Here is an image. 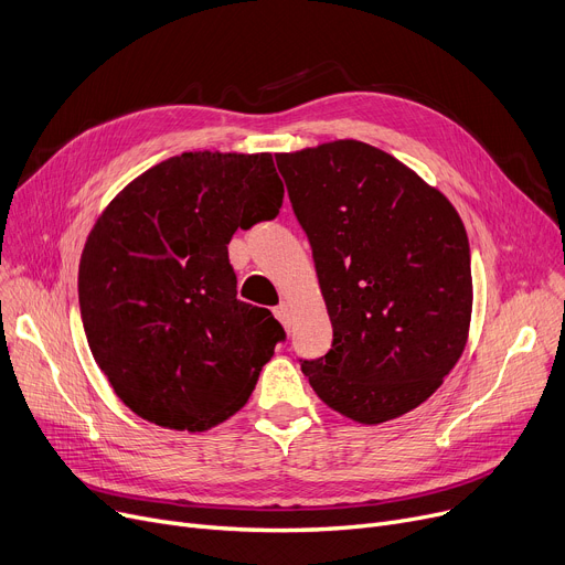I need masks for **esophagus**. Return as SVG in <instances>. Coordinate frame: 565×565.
Here are the masks:
<instances>
[{"label": "esophagus", "instance_id": "34e87169", "mask_svg": "<svg viewBox=\"0 0 565 565\" xmlns=\"http://www.w3.org/2000/svg\"><path fill=\"white\" fill-rule=\"evenodd\" d=\"M275 316L286 324L288 322V316H290V309H288V302H281L279 307H275Z\"/></svg>", "mask_w": 565, "mask_h": 565}]
</instances>
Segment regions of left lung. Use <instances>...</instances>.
<instances>
[{
    "label": "left lung",
    "instance_id": "left-lung-1",
    "mask_svg": "<svg viewBox=\"0 0 565 565\" xmlns=\"http://www.w3.org/2000/svg\"><path fill=\"white\" fill-rule=\"evenodd\" d=\"M275 158L334 330L324 358L300 360L302 373L348 419H396L435 394L467 343L462 220L441 192L364 141Z\"/></svg>",
    "mask_w": 565,
    "mask_h": 565
}]
</instances>
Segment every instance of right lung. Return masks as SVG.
I'll return each instance as SVG.
<instances>
[{"mask_svg": "<svg viewBox=\"0 0 565 565\" xmlns=\"http://www.w3.org/2000/svg\"><path fill=\"white\" fill-rule=\"evenodd\" d=\"M281 201L270 153L196 151L135 178L88 233L77 281L86 341L141 419L194 433L247 403L286 332L237 300L228 243L275 220Z\"/></svg>", "mask_w": 565, "mask_h": 565, "instance_id": "1", "label": "right lung"}]
</instances>
